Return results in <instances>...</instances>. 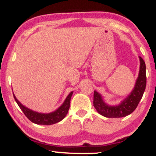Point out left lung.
I'll use <instances>...</instances> for the list:
<instances>
[{"label": "left lung", "instance_id": "1", "mask_svg": "<svg viewBox=\"0 0 156 156\" xmlns=\"http://www.w3.org/2000/svg\"><path fill=\"white\" fill-rule=\"evenodd\" d=\"M139 61V73L134 88L120 103L116 105L107 104L101 94L94 91L93 104L97 112L102 116L108 118L124 117L129 115L136 108L145 90L147 83L145 62L140 56Z\"/></svg>", "mask_w": 156, "mask_h": 156}]
</instances>
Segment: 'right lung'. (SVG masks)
<instances>
[{
    "mask_svg": "<svg viewBox=\"0 0 156 156\" xmlns=\"http://www.w3.org/2000/svg\"><path fill=\"white\" fill-rule=\"evenodd\" d=\"M73 92H71L68 94L65 101H64V103H62V105H61L59 108H57L54 112L48 113V114L39 113L34 112V111H32L31 109L27 108L25 105H23L22 103H20V102H19L18 100L16 98L14 93L13 95L15 101L17 102V105H19V107L23 111V112L24 113L26 117L30 121L37 125H50L62 121L66 117L68 111H69V105H70V99L71 97L73 95Z\"/></svg>",
    "mask_w": 156,
    "mask_h": 156,
    "instance_id": "right-lung-1",
    "label": "right lung"
}]
</instances>
